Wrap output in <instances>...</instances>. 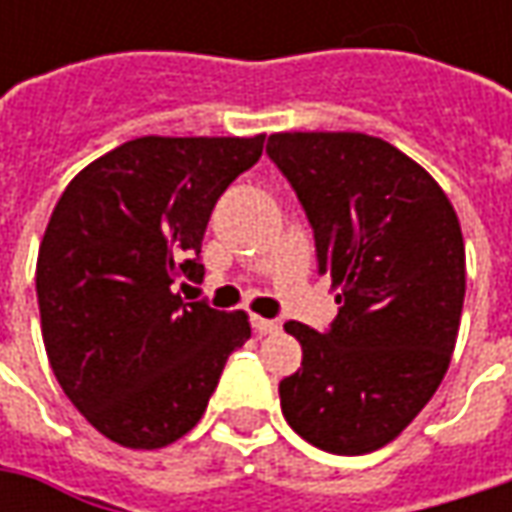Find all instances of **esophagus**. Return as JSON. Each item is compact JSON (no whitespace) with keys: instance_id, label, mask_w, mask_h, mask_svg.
Segmentation results:
<instances>
[{"instance_id":"34e87169","label":"esophagus","mask_w":512,"mask_h":512,"mask_svg":"<svg viewBox=\"0 0 512 512\" xmlns=\"http://www.w3.org/2000/svg\"><path fill=\"white\" fill-rule=\"evenodd\" d=\"M250 325H253V330H256L259 336L279 333V330H282V322H276V319H265V316H253V319H250Z\"/></svg>"}]
</instances>
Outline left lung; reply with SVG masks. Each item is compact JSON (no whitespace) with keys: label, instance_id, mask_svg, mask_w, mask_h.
Here are the masks:
<instances>
[{"label":"left lung","instance_id":"8db88e82","mask_svg":"<svg viewBox=\"0 0 512 512\" xmlns=\"http://www.w3.org/2000/svg\"><path fill=\"white\" fill-rule=\"evenodd\" d=\"M316 236L339 316L302 322V367L279 382L287 424L313 447L362 456L390 444L442 384L464 305V239L439 182L367 133H273Z\"/></svg>","mask_w":512,"mask_h":512}]
</instances>
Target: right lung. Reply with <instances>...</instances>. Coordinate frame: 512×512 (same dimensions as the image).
<instances>
[{
    "instance_id": "add662e5",
    "label": "right lung",
    "mask_w": 512,
    "mask_h": 512,
    "mask_svg": "<svg viewBox=\"0 0 512 512\" xmlns=\"http://www.w3.org/2000/svg\"><path fill=\"white\" fill-rule=\"evenodd\" d=\"M262 148L265 133L142 136L79 170L53 207L36 259L42 339L65 396L110 442L182 439L250 339L245 310L182 302L173 285L205 276L210 213Z\"/></svg>"
}]
</instances>
